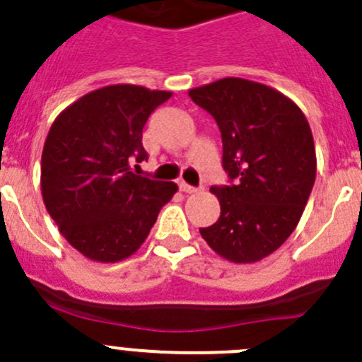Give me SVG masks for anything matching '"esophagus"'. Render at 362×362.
I'll use <instances>...</instances> for the list:
<instances>
[{"instance_id": "esophagus-1", "label": "esophagus", "mask_w": 362, "mask_h": 362, "mask_svg": "<svg viewBox=\"0 0 362 362\" xmlns=\"http://www.w3.org/2000/svg\"><path fill=\"white\" fill-rule=\"evenodd\" d=\"M180 188H181V192H185V193H197V192H199V188H195V186H189L188 182H185V181L180 182Z\"/></svg>"}]
</instances>
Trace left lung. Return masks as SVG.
Wrapping results in <instances>:
<instances>
[{"instance_id":"1","label":"left lung","mask_w":362,"mask_h":362,"mask_svg":"<svg viewBox=\"0 0 362 362\" xmlns=\"http://www.w3.org/2000/svg\"><path fill=\"white\" fill-rule=\"evenodd\" d=\"M188 95L216 121L232 181L211 188L221 213L200 235L230 262H259L294 232L313 188L317 155L306 116L284 93L239 77Z\"/></svg>"}]
</instances>
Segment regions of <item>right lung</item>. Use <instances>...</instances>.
<instances>
[{"label": "right lung", "instance_id": "right-lung-1", "mask_svg": "<svg viewBox=\"0 0 362 362\" xmlns=\"http://www.w3.org/2000/svg\"><path fill=\"white\" fill-rule=\"evenodd\" d=\"M170 96L134 84L105 86L52 123L42 151V197L61 234L86 259L107 264L134 255L177 192L174 182L132 173V163L148 160L146 121Z\"/></svg>", "mask_w": 362, "mask_h": 362}]
</instances>
